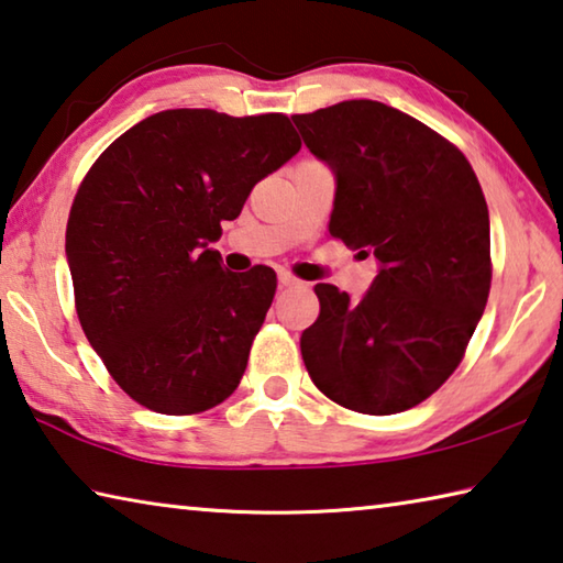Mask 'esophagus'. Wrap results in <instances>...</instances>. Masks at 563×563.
<instances>
[{"mask_svg": "<svg viewBox=\"0 0 563 563\" xmlns=\"http://www.w3.org/2000/svg\"><path fill=\"white\" fill-rule=\"evenodd\" d=\"M278 283H280V288H300V285H302L298 278H292L290 273H280Z\"/></svg>", "mask_w": 563, "mask_h": 563, "instance_id": "obj_1", "label": "esophagus"}]
</instances>
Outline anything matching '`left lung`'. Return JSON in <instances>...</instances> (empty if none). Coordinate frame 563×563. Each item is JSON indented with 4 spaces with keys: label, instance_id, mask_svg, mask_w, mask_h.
Masks as SVG:
<instances>
[{
    "label": "left lung",
    "instance_id": "8db88e82",
    "mask_svg": "<svg viewBox=\"0 0 563 563\" xmlns=\"http://www.w3.org/2000/svg\"><path fill=\"white\" fill-rule=\"evenodd\" d=\"M335 176L330 235L375 255L352 302L318 283L320 318L302 332L308 375L332 402L395 415L450 377L489 298V211L470 161L407 113L369 99L292 117Z\"/></svg>",
    "mask_w": 563,
    "mask_h": 563
}]
</instances>
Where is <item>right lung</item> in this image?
Masks as SVG:
<instances>
[{"instance_id":"1","label":"right lung","mask_w":563,"mask_h":563,"mask_svg":"<svg viewBox=\"0 0 563 563\" xmlns=\"http://www.w3.org/2000/svg\"><path fill=\"white\" fill-rule=\"evenodd\" d=\"M298 151L283 113L168 109L121 133L84 178L66 223L76 316L139 405L194 415L241 383L278 280L265 265L225 271L211 243Z\"/></svg>"}]
</instances>
